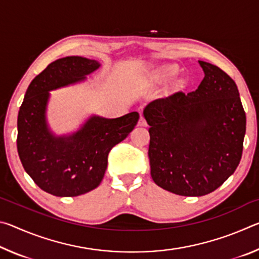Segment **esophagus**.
<instances>
[{
    "instance_id": "obj_1",
    "label": "esophagus",
    "mask_w": 259,
    "mask_h": 259,
    "mask_svg": "<svg viewBox=\"0 0 259 259\" xmlns=\"http://www.w3.org/2000/svg\"><path fill=\"white\" fill-rule=\"evenodd\" d=\"M138 125H140V126H146L147 125V122H146L145 119H144L143 116H140V119L138 121Z\"/></svg>"
}]
</instances>
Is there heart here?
I'll return each mask as SVG.
<instances>
[{
	"instance_id": "1",
	"label": "heart",
	"mask_w": 259,
	"mask_h": 259,
	"mask_svg": "<svg viewBox=\"0 0 259 259\" xmlns=\"http://www.w3.org/2000/svg\"><path fill=\"white\" fill-rule=\"evenodd\" d=\"M176 72H177V68L174 66H162L156 69L154 76L156 78H159V80H165V78L175 75Z\"/></svg>"
}]
</instances>
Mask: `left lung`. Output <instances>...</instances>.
Returning a JSON list of instances; mask_svg holds the SVG:
<instances>
[{
	"mask_svg": "<svg viewBox=\"0 0 259 259\" xmlns=\"http://www.w3.org/2000/svg\"><path fill=\"white\" fill-rule=\"evenodd\" d=\"M199 64L204 77L198 89L153 100L143 112L150 125L153 181L184 196L217 190L238 168L245 135L235 82L214 65Z\"/></svg>",
	"mask_w": 259,
	"mask_h": 259,
	"instance_id": "obj_1",
	"label": "left lung"
}]
</instances>
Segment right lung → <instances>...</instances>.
I'll return each instance as SVG.
<instances>
[{
	"label": "right lung",
	"mask_w": 259,
	"mask_h": 259,
	"mask_svg": "<svg viewBox=\"0 0 259 259\" xmlns=\"http://www.w3.org/2000/svg\"><path fill=\"white\" fill-rule=\"evenodd\" d=\"M100 64L69 56L55 60L30 82L18 113L17 148L36 185L56 196H77L103 181L109 151L126 138L139 119L131 112L116 119L93 115L75 133L56 136L48 126L51 90L84 81Z\"/></svg>",
	"instance_id": "obj_1"
}]
</instances>
